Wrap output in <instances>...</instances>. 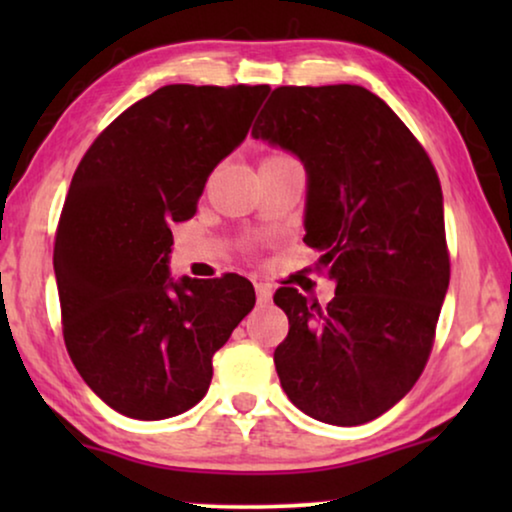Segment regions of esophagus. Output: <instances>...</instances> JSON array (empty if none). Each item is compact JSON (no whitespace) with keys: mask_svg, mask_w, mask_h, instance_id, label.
Listing matches in <instances>:
<instances>
[{"mask_svg":"<svg viewBox=\"0 0 512 512\" xmlns=\"http://www.w3.org/2000/svg\"><path fill=\"white\" fill-rule=\"evenodd\" d=\"M256 298H258V305H268L272 300V289L268 284L263 282H256Z\"/></svg>","mask_w":512,"mask_h":512,"instance_id":"obj_1","label":"esophagus"}]
</instances>
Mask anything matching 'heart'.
<instances>
[{
  "label": "heart",
  "mask_w": 512,
  "mask_h": 512,
  "mask_svg": "<svg viewBox=\"0 0 512 512\" xmlns=\"http://www.w3.org/2000/svg\"><path fill=\"white\" fill-rule=\"evenodd\" d=\"M282 158H291V156H286V153H279V151H272V153H265V156L261 158V163H272V160H282Z\"/></svg>",
  "instance_id": "obj_1"
}]
</instances>
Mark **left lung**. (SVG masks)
<instances>
[{"instance_id": "1", "label": "left lung", "mask_w": 512, "mask_h": 512, "mask_svg": "<svg viewBox=\"0 0 512 512\" xmlns=\"http://www.w3.org/2000/svg\"><path fill=\"white\" fill-rule=\"evenodd\" d=\"M251 137L307 170L305 244L335 282L326 307L282 286L289 335L282 389L305 415L366 424L396 405L429 361L450 284L443 191L429 153L361 86H279Z\"/></svg>"}]
</instances>
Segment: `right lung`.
I'll return each instance as SVG.
<instances>
[{"instance_id":"right-lung-1","label":"right lung","mask_w":512,"mask_h":512,"mask_svg":"<svg viewBox=\"0 0 512 512\" xmlns=\"http://www.w3.org/2000/svg\"><path fill=\"white\" fill-rule=\"evenodd\" d=\"M270 86L172 83L123 111L76 167L55 230L62 338L90 389L125 417L202 401L212 356L256 303L249 279L172 282V223L247 137Z\"/></svg>"}]
</instances>
